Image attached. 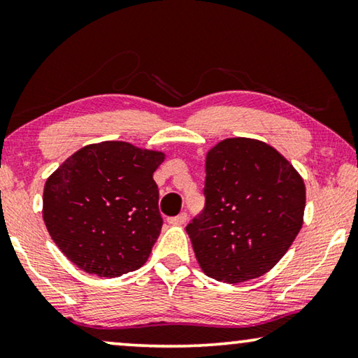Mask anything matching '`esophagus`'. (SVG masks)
Masks as SVG:
<instances>
[{
	"label": "esophagus",
	"instance_id": "obj_1",
	"mask_svg": "<svg viewBox=\"0 0 358 358\" xmlns=\"http://www.w3.org/2000/svg\"><path fill=\"white\" fill-rule=\"evenodd\" d=\"M168 222L171 224H184L185 222H187V213H179L178 217H171Z\"/></svg>",
	"mask_w": 358,
	"mask_h": 358
}]
</instances>
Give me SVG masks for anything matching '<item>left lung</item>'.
<instances>
[{
    "mask_svg": "<svg viewBox=\"0 0 358 358\" xmlns=\"http://www.w3.org/2000/svg\"><path fill=\"white\" fill-rule=\"evenodd\" d=\"M205 173V208L185 228L200 268L227 283L264 275L301 229V176L271 145L241 136L215 145Z\"/></svg>",
    "mask_w": 358,
    "mask_h": 358,
    "instance_id": "left-lung-1",
    "label": "left lung"
}]
</instances>
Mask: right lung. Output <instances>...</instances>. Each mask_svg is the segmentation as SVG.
<instances>
[{
  "mask_svg": "<svg viewBox=\"0 0 358 358\" xmlns=\"http://www.w3.org/2000/svg\"><path fill=\"white\" fill-rule=\"evenodd\" d=\"M164 153L127 141L87 145L43 187V222L58 249L87 273L120 277L148 261L163 227L153 173Z\"/></svg>",
  "mask_w": 358,
  "mask_h": 358,
  "instance_id": "add662e5",
  "label": "right lung"
}]
</instances>
